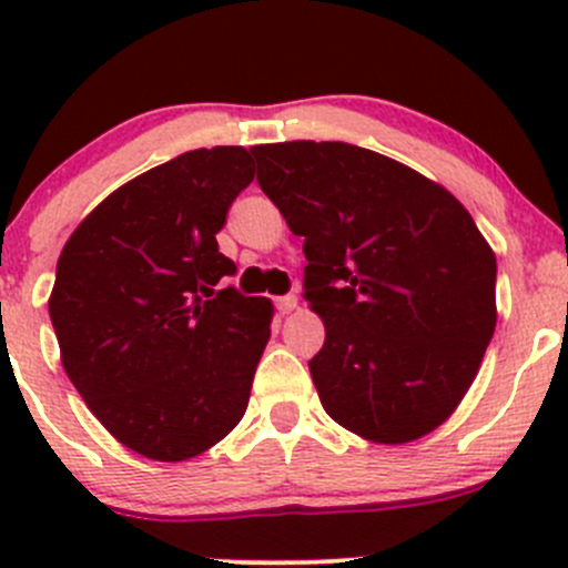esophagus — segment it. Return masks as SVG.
Instances as JSON below:
<instances>
[{
    "label": "esophagus",
    "mask_w": 568,
    "mask_h": 568,
    "mask_svg": "<svg viewBox=\"0 0 568 568\" xmlns=\"http://www.w3.org/2000/svg\"><path fill=\"white\" fill-rule=\"evenodd\" d=\"M274 305H277V311L283 313H291V311H296V296L294 294H285V296H277V300H274Z\"/></svg>",
    "instance_id": "1"
}]
</instances>
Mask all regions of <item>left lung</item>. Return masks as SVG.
<instances>
[{"label": "left lung", "instance_id": "1", "mask_svg": "<svg viewBox=\"0 0 568 568\" xmlns=\"http://www.w3.org/2000/svg\"><path fill=\"white\" fill-rule=\"evenodd\" d=\"M252 153L263 194L305 236V300L326 329L307 363L321 406L371 443L426 437L495 335V252L448 189L368 148Z\"/></svg>", "mask_w": 568, "mask_h": 568}]
</instances>
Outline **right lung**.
Here are the masks:
<instances>
[{
  "label": "right lung",
  "instance_id": "1",
  "mask_svg": "<svg viewBox=\"0 0 568 568\" xmlns=\"http://www.w3.org/2000/svg\"><path fill=\"white\" fill-rule=\"evenodd\" d=\"M252 178L239 145L181 153L114 189L57 261L62 368L106 432L148 459H192L247 409L272 302L225 285L236 263L216 233Z\"/></svg>",
  "mask_w": 568,
  "mask_h": 568
}]
</instances>
